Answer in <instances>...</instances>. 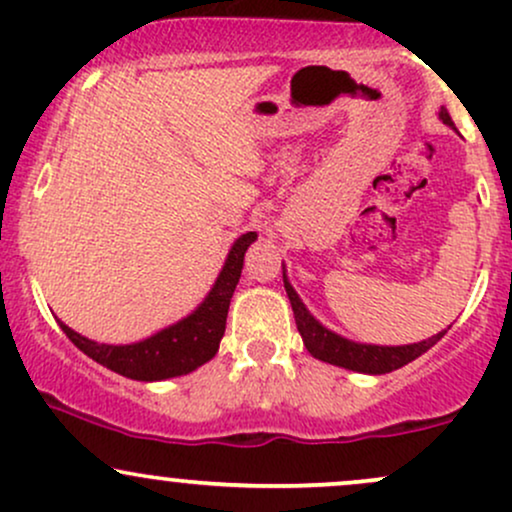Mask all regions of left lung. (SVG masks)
<instances>
[{
	"label": "left lung",
	"instance_id": "8db88e82",
	"mask_svg": "<svg viewBox=\"0 0 512 512\" xmlns=\"http://www.w3.org/2000/svg\"><path fill=\"white\" fill-rule=\"evenodd\" d=\"M443 125L452 127V120L448 115V110L440 108L438 113ZM284 267V289L286 296H289L291 308H293V317H296V327L301 332L305 349L310 351V356H315L317 361L332 363V366L354 370V373H366V375H383V373H392V370L407 366V363L419 358L421 354H426L433 344H438L443 339V334L450 330H443L433 337L424 339V342H414V344H402V346H385V344H363V342H354V339H346L342 334L327 330L317 317L305 308V303L301 301L296 289L291 286L289 276H286V264Z\"/></svg>",
	"mask_w": 512,
	"mask_h": 512
}]
</instances>
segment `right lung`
<instances>
[{
	"mask_svg": "<svg viewBox=\"0 0 512 512\" xmlns=\"http://www.w3.org/2000/svg\"><path fill=\"white\" fill-rule=\"evenodd\" d=\"M255 240V231L236 238L204 301L190 315L154 332L151 337L132 344H105L93 342L84 334L74 332L62 320H57V325L72 339L76 349L129 380L158 383V380L180 378V375L192 373V370L211 361L219 351L221 337L226 332L228 305H231L233 291H236L240 272H243L245 252Z\"/></svg>",
	"mask_w": 512,
	"mask_h": 512,
	"instance_id": "right-lung-1",
	"label": "right lung"
}]
</instances>
